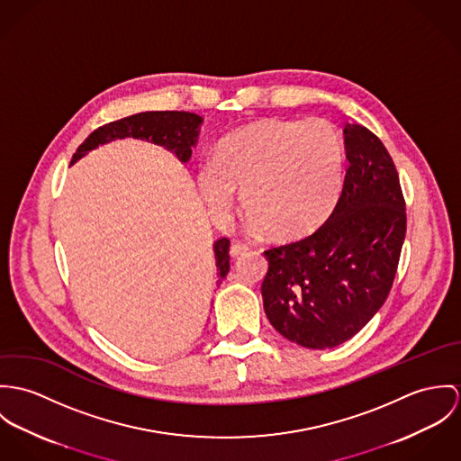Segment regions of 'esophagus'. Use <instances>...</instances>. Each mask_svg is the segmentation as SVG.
<instances>
[{"mask_svg":"<svg viewBox=\"0 0 461 461\" xmlns=\"http://www.w3.org/2000/svg\"><path fill=\"white\" fill-rule=\"evenodd\" d=\"M244 251H248V246L242 244V242H233L231 248H230V255L231 256L242 255Z\"/></svg>","mask_w":461,"mask_h":461,"instance_id":"obj_1","label":"esophagus"}]
</instances>
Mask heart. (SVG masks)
Segmentation results:
<instances>
[{"label":"heart","mask_w":461,"mask_h":461,"mask_svg":"<svg viewBox=\"0 0 461 461\" xmlns=\"http://www.w3.org/2000/svg\"><path fill=\"white\" fill-rule=\"evenodd\" d=\"M345 149L325 120L267 118L224 138L198 171L208 210L224 215L240 191L251 226L276 239L314 230L332 210L343 182Z\"/></svg>","instance_id":"obj_1"}]
</instances>
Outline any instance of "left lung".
<instances>
[{
	"instance_id": "8db88e82",
	"label": "left lung",
	"mask_w": 461,
	"mask_h": 461,
	"mask_svg": "<svg viewBox=\"0 0 461 461\" xmlns=\"http://www.w3.org/2000/svg\"><path fill=\"white\" fill-rule=\"evenodd\" d=\"M348 167L329 219L301 240L265 251L268 321L286 339L334 348L384 306L398 270L407 212L396 166L364 125H345Z\"/></svg>"
}]
</instances>
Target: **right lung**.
Listing matches in <instances>:
<instances>
[{
    "mask_svg": "<svg viewBox=\"0 0 461 461\" xmlns=\"http://www.w3.org/2000/svg\"><path fill=\"white\" fill-rule=\"evenodd\" d=\"M203 118L194 113L185 111H147L138 113L111 123H105L94 131L76 150L70 164L79 160L81 157L95 150L99 145L109 143L113 140L123 138H136L147 140L155 145H160L182 160L187 162L193 154V147L198 141L200 125ZM213 255H215V267H217V285L226 277L230 272V240L219 239L213 242Z\"/></svg>",
    "mask_w": 461,
    "mask_h": 461,
    "instance_id": "obj_1",
    "label": "right lung"
}]
</instances>
